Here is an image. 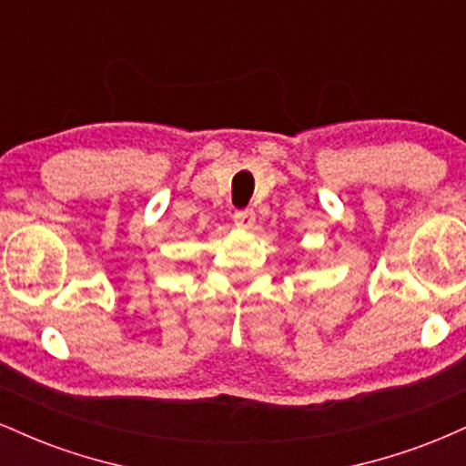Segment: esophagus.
I'll return each mask as SVG.
<instances>
[{"mask_svg":"<svg viewBox=\"0 0 466 466\" xmlns=\"http://www.w3.org/2000/svg\"><path fill=\"white\" fill-rule=\"evenodd\" d=\"M254 221H256L254 210H240L234 215V223H237V228L240 229H251L254 228Z\"/></svg>","mask_w":466,"mask_h":466,"instance_id":"34e87169","label":"esophagus"}]
</instances>
